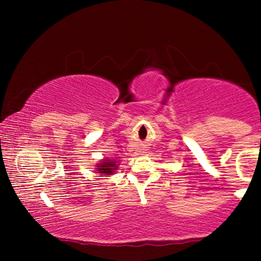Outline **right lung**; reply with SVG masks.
Instances as JSON below:
<instances>
[{"label": "right lung", "mask_w": 261, "mask_h": 261, "mask_svg": "<svg viewBox=\"0 0 261 261\" xmlns=\"http://www.w3.org/2000/svg\"><path fill=\"white\" fill-rule=\"evenodd\" d=\"M116 164L114 162H110V160H106V162H103L101 165H98V173H102V174H112L114 172V170L116 169L115 166Z\"/></svg>", "instance_id": "add662e5"}]
</instances>
